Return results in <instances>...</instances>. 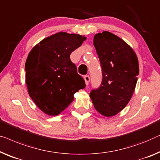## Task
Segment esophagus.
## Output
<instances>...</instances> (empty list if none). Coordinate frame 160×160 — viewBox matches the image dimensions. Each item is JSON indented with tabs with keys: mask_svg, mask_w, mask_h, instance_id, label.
<instances>
[{
	"mask_svg": "<svg viewBox=\"0 0 160 160\" xmlns=\"http://www.w3.org/2000/svg\"><path fill=\"white\" fill-rule=\"evenodd\" d=\"M84 81H85V84H86V85L87 86L88 84H89V81H90L89 76H85L84 77Z\"/></svg>",
	"mask_w": 160,
	"mask_h": 160,
	"instance_id": "1",
	"label": "esophagus"
}]
</instances>
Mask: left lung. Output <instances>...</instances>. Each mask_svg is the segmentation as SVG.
Segmentation results:
<instances>
[{
	"instance_id": "8db88e82",
	"label": "left lung",
	"mask_w": 160,
	"mask_h": 160,
	"mask_svg": "<svg viewBox=\"0 0 160 160\" xmlns=\"http://www.w3.org/2000/svg\"><path fill=\"white\" fill-rule=\"evenodd\" d=\"M93 43L102 82L89 96L97 112L112 117L123 110L133 96L139 73L138 58L130 45L110 32L96 34Z\"/></svg>"
}]
</instances>
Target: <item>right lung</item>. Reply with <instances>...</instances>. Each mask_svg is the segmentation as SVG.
<instances>
[{
	"label": "right lung",
	"mask_w": 160,
	"mask_h": 160,
	"mask_svg": "<svg viewBox=\"0 0 160 160\" xmlns=\"http://www.w3.org/2000/svg\"><path fill=\"white\" fill-rule=\"evenodd\" d=\"M85 36L60 32L48 37L29 52L25 63L29 97L50 116L59 115L85 88L70 55L86 40Z\"/></svg>",
	"instance_id": "1"
}]
</instances>
